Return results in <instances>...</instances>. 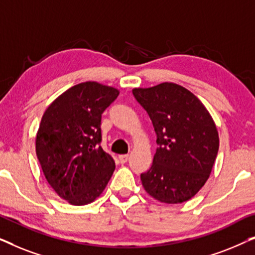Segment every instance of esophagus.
<instances>
[{
    "mask_svg": "<svg viewBox=\"0 0 255 255\" xmlns=\"http://www.w3.org/2000/svg\"><path fill=\"white\" fill-rule=\"evenodd\" d=\"M118 159H120L121 163H125L128 160V154H122L118 156Z\"/></svg>",
    "mask_w": 255,
    "mask_h": 255,
    "instance_id": "obj_1",
    "label": "esophagus"
}]
</instances>
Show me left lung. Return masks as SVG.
I'll list each match as a JSON object with an SVG mask.
<instances>
[{
  "label": "left lung",
  "mask_w": 255,
  "mask_h": 255,
  "mask_svg": "<svg viewBox=\"0 0 255 255\" xmlns=\"http://www.w3.org/2000/svg\"><path fill=\"white\" fill-rule=\"evenodd\" d=\"M151 118L158 148L140 179L145 190L163 203H182L207 182L219 147L210 114L200 100L175 83L132 90Z\"/></svg>",
  "instance_id": "left-lung-1"
}]
</instances>
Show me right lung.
I'll return each instance as SVG.
<instances>
[{"label": "right lung", "instance_id": "add662e5", "mask_svg": "<svg viewBox=\"0 0 255 255\" xmlns=\"http://www.w3.org/2000/svg\"><path fill=\"white\" fill-rule=\"evenodd\" d=\"M118 95L113 87L83 82L66 90L43 115L37 158L50 186L71 204L93 202L113 175V156L101 146V120Z\"/></svg>", "mask_w": 255, "mask_h": 255}]
</instances>
